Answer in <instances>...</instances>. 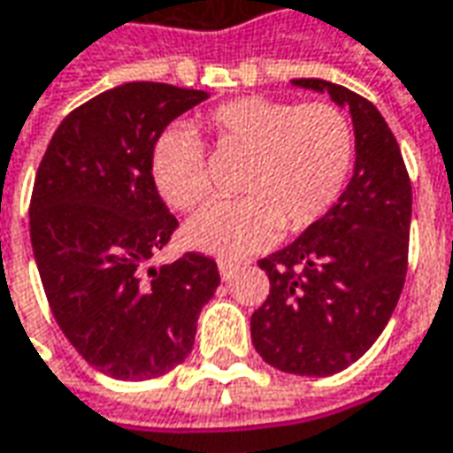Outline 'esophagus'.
<instances>
[{
	"mask_svg": "<svg viewBox=\"0 0 453 453\" xmlns=\"http://www.w3.org/2000/svg\"><path fill=\"white\" fill-rule=\"evenodd\" d=\"M236 269H239V264L229 262V259H219V274L224 281H229L234 274H236Z\"/></svg>",
	"mask_w": 453,
	"mask_h": 453,
	"instance_id": "obj_1",
	"label": "esophagus"
}]
</instances>
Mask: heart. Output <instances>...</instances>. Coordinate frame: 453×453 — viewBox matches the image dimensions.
<instances>
[{
    "label": "heart",
    "instance_id": "obj_1",
    "mask_svg": "<svg viewBox=\"0 0 453 453\" xmlns=\"http://www.w3.org/2000/svg\"><path fill=\"white\" fill-rule=\"evenodd\" d=\"M204 127L226 151L249 157L242 202H211L184 226L189 247L221 259H242L269 247L279 232H304L332 209L354 166L347 114L326 102L294 104L242 96L214 106ZM149 172L166 204L189 211L206 196L199 136L174 124L157 136Z\"/></svg>",
    "mask_w": 453,
    "mask_h": 453
}]
</instances>
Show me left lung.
Instances as JSON below:
<instances>
[{
  "label": "left lung",
  "mask_w": 453,
  "mask_h": 453,
  "mask_svg": "<svg viewBox=\"0 0 453 453\" xmlns=\"http://www.w3.org/2000/svg\"><path fill=\"white\" fill-rule=\"evenodd\" d=\"M291 84L329 94L347 109L357 162L339 202L259 262L272 287L251 314V344L279 372L332 376L372 349L396 309L409 257L411 181L372 102L326 79Z\"/></svg>",
  "instance_id": "obj_1"
}]
</instances>
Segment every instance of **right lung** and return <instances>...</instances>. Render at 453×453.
<instances>
[{"label": "right lung", "mask_w": 453, "mask_h": 453, "mask_svg": "<svg viewBox=\"0 0 453 453\" xmlns=\"http://www.w3.org/2000/svg\"><path fill=\"white\" fill-rule=\"evenodd\" d=\"M209 94L129 81L74 109L51 136L29 204L42 287L64 336L94 369L142 381L187 359L219 287L196 251L147 262L177 229L149 159L157 136Z\"/></svg>", "instance_id": "right-lung-1"}]
</instances>
